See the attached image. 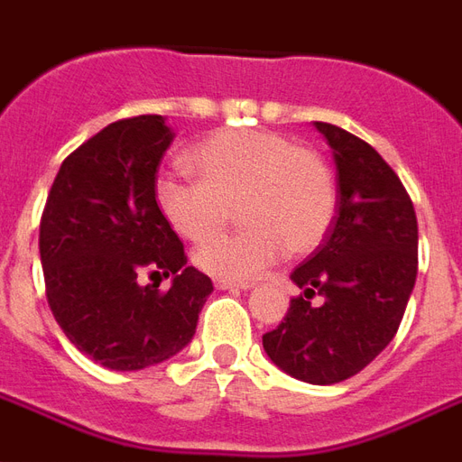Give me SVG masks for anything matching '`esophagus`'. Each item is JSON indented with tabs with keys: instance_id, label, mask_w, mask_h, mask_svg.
Instances as JSON below:
<instances>
[{
	"instance_id": "34e87169",
	"label": "esophagus",
	"mask_w": 462,
	"mask_h": 462,
	"mask_svg": "<svg viewBox=\"0 0 462 462\" xmlns=\"http://www.w3.org/2000/svg\"><path fill=\"white\" fill-rule=\"evenodd\" d=\"M214 287H217V290H251L253 284L234 282V280H221V277H217V280H214Z\"/></svg>"
}]
</instances>
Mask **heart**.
Instances as JSON below:
<instances>
[{
    "mask_svg": "<svg viewBox=\"0 0 462 462\" xmlns=\"http://www.w3.org/2000/svg\"><path fill=\"white\" fill-rule=\"evenodd\" d=\"M197 180L162 172L152 199L175 234L202 241L226 224L231 209L245 226L214 236L194 251V265L221 280H251L284 251L304 255L336 217V180L319 152L258 128L218 131L189 151Z\"/></svg>",
    "mask_w": 462,
    "mask_h": 462,
    "instance_id": "b5f03b06",
    "label": "heart"
}]
</instances>
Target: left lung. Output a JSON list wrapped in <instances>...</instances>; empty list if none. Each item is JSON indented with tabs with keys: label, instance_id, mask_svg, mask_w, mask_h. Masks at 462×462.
<instances>
[{
	"label": "left lung",
	"instance_id": "obj_1",
	"mask_svg": "<svg viewBox=\"0 0 462 462\" xmlns=\"http://www.w3.org/2000/svg\"><path fill=\"white\" fill-rule=\"evenodd\" d=\"M314 126L334 151L338 217L290 275L301 294L263 348L287 375L334 384L358 375L397 334L416 282L419 226L407 189L373 145L334 124ZM317 293L321 305L310 301Z\"/></svg>",
	"mask_w": 462,
	"mask_h": 462
}]
</instances>
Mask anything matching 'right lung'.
Returning a JSON list of instances; mask_svg holds the SVG:
<instances>
[{
	"label": "right lung",
	"instance_id": "add662e5",
	"mask_svg": "<svg viewBox=\"0 0 462 462\" xmlns=\"http://www.w3.org/2000/svg\"><path fill=\"white\" fill-rule=\"evenodd\" d=\"M172 138L158 114L114 121L62 161L41 217L48 307L72 346L109 370H143L180 353L214 290L187 265L152 199ZM143 276L159 282L143 285Z\"/></svg>",
	"mask_w": 462,
	"mask_h": 462
}]
</instances>
